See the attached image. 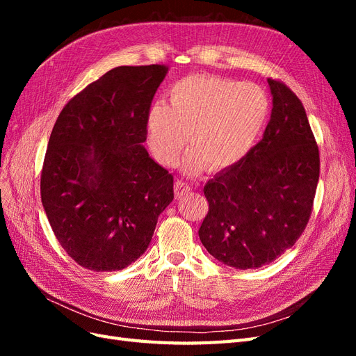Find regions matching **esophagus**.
Instances as JSON below:
<instances>
[{"label": "esophagus", "instance_id": "34e87169", "mask_svg": "<svg viewBox=\"0 0 356 356\" xmlns=\"http://www.w3.org/2000/svg\"><path fill=\"white\" fill-rule=\"evenodd\" d=\"M174 188H175V196L177 197H182V196L187 195V193L190 191V186L187 184V182H184V181H177Z\"/></svg>", "mask_w": 356, "mask_h": 356}]
</instances>
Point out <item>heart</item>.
<instances>
[{"instance_id":"b5f03b06","label":"heart","mask_w":356,"mask_h":356,"mask_svg":"<svg viewBox=\"0 0 356 356\" xmlns=\"http://www.w3.org/2000/svg\"><path fill=\"white\" fill-rule=\"evenodd\" d=\"M169 105L149 106L147 143L157 163L172 168L184 159L188 174L229 170L252 153L270 117V99L260 86L217 75L195 74L178 80L168 92Z\"/></svg>"}]
</instances>
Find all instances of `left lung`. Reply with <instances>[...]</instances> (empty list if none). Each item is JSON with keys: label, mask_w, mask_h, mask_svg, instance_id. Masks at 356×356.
Masks as SVG:
<instances>
[{"label": "left lung", "mask_w": 356, "mask_h": 356, "mask_svg": "<svg viewBox=\"0 0 356 356\" xmlns=\"http://www.w3.org/2000/svg\"><path fill=\"white\" fill-rule=\"evenodd\" d=\"M267 83L273 108L263 139L203 188L209 211L199 238L213 258L241 270L272 263L296 243L319 179V149L303 104L284 83Z\"/></svg>", "instance_id": "left-lung-1"}]
</instances>
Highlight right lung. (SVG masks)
<instances>
[{
  "instance_id": "obj_1",
  "label": "right lung",
  "mask_w": 356,
  "mask_h": 356,
  "mask_svg": "<svg viewBox=\"0 0 356 356\" xmlns=\"http://www.w3.org/2000/svg\"><path fill=\"white\" fill-rule=\"evenodd\" d=\"M165 65L117 67L63 106L41 172L51 230L95 272L132 264L174 200V177L149 157L145 118Z\"/></svg>"
}]
</instances>
